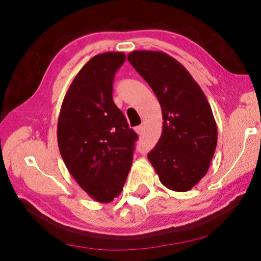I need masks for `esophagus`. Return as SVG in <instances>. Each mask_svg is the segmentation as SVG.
Listing matches in <instances>:
<instances>
[{
	"instance_id": "esophagus-1",
	"label": "esophagus",
	"mask_w": 261,
	"mask_h": 261,
	"mask_svg": "<svg viewBox=\"0 0 261 261\" xmlns=\"http://www.w3.org/2000/svg\"><path fill=\"white\" fill-rule=\"evenodd\" d=\"M136 132L137 134H138L139 136H141L145 132V127H144V125H140V126H137L136 127Z\"/></svg>"
}]
</instances>
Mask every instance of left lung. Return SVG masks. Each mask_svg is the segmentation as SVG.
<instances>
[{"instance_id":"left-lung-1","label":"left lung","mask_w":261,"mask_h":261,"mask_svg":"<svg viewBox=\"0 0 261 261\" xmlns=\"http://www.w3.org/2000/svg\"><path fill=\"white\" fill-rule=\"evenodd\" d=\"M130 62L156 95L163 129L148 160L166 188L185 192L206 175L218 127L204 92L178 61L163 51L135 50Z\"/></svg>"}]
</instances>
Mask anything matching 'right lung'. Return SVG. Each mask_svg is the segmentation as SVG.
Instances as JSON below:
<instances>
[{
	"label": "right lung",
	"mask_w": 261,
	"mask_h": 261,
	"mask_svg": "<svg viewBox=\"0 0 261 261\" xmlns=\"http://www.w3.org/2000/svg\"><path fill=\"white\" fill-rule=\"evenodd\" d=\"M125 54L95 55L77 73L62 102L57 143L69 173L92 199L120 196L138 138L113 101V82Z\"/></svg>",
	"instance_id": "add662e5"
}]
</instances>
